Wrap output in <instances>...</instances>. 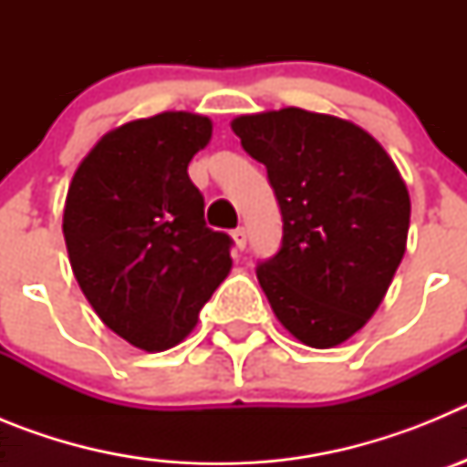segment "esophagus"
I'll use <instances>...</instances> for the list:
<instances>
[{"label":"esophagus","mask_w":467,"mask_h":467,"mask_svg":"<svg viewBox=\"0 0 467 467\" xmlns=\"http://www.w3.org/2000/svg\"><path fill=\"white\" fill-rule=\"evenodd\" d=\"M231 236H234V243H236L238 250H245V245H247V234H245V229H243V226H238V229L231 231Z\"/></svg>","instance_id":"34e87169"}]
</instances>
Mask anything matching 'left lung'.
Returning a JSON list of instances; mask_svg holds the SVG:
<instances>
[{
    "label": "left lung",
    "mask_w": 467,
    "mask_h": 467,
    "mask_svg": "<svg viewBox=\"0 0 467 467\" xmlns=\"http://www.w3.org/2000/svg\"><path fill=\"white\" fill-rule=\"evenodd\" d=\"M266 166L278 253L257 262L275 317L301 344L332 348L372 317L402 262L410 193L381 144L356 123L287 107L231 123Z\"/></svg>",
    "instance_id": "8db88e82"
}]
</instances>
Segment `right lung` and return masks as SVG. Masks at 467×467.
<instances>
[{
	"label": "right lung",
	"instance_id": "add662e5",
	"mask_svg": "<svg viewBox=\"0 0 467 467\" xmlns=\"http://www.w3.org/2000/svg\"><path fill=\"white\" fill-rule=\"evenodd\" d=\"M210 119L163 111L107 133L69 184L63 234L69 264L102 323L142 350H166L231 269V236L203 217L189 161Z\"/></svg>",
	"mask_w": 467,
	"mask_h": 467
}]
</instances>
